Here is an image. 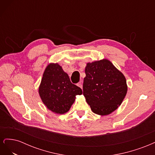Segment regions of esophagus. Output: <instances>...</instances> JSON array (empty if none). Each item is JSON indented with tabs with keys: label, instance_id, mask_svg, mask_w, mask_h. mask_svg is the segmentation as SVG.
I'll list each match as a JSON object with an SVG mask.
<instances>
[{
	"label": "esophagus",
	"instance_id": "1",
	"mask_svg": "<svg viewBox=\"0 0 155 155\" xmlns=\"http://www.w3.org/2000/svg\"><path fill=\"white\" fill-rule=\"evenodd\" d=\"M77 85H78L79 87H80L81 88H83V85H82V83H81V81L79 82V83L77 84Z\"/></svg>",
	"mask_w": 155,
	"mask_h": 155
}]
</instances>
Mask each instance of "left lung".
Returning a JSON list of instances; mask_svg holds the SVG:
<instances>
[{"instance_id": "left-lung-1", "label": "left lung", "mask_w": 155, "mask_h": 155, "mask_svg": "<svg viewBox=\"0 0 155 155\" xmlns=\"http://www.w3.org/2000/svg\"><path fill=\"white\" fill-rule=\"evenodd\" d=\"M83 79V95L94 113L110 114L120 106L127 94L124 75L109 60L87 63Z\"/></svg>"}]
</instances>
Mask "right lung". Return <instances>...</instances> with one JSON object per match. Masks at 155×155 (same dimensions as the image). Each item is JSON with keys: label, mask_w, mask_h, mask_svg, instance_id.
<instances>
[{"label": "right lung", "mask_w": 155, "mask_h": 155, "mask_svg": "<svg viewBox=\"0 0 155 155\" xmlns=\"http://www.w3.org/2000/svg\"><path fill=\"white\" fill-rule=\"evenodd\" d=\"M82 93L81 88L71 83L58 63L47 65L39 87V94L48 109L59 114L66 113L76 100V96Z\"/></svg>", "instance_id": "obj_1"}]
</instances>
